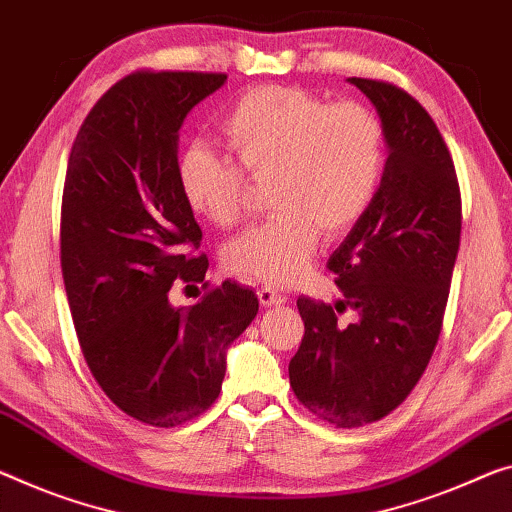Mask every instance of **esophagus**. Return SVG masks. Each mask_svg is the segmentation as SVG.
Segmentation results:
<instances>
[{"label":"esophagus","instance_id":"34e87169","mask_svg":"<svg viewBox=\"0 0 512 512\" xmlns=\"http://www.w3.org/2000/svg\"><path fill=\"white\" fill-rule=\"evenodd\" d=\"M256 295H258V302H261L263 306H281V304H286V297H283L281 293H277V290L270 288V286L258 288Z\"/></svg>","mask_w":512,"mask_h":512}]
</instances>
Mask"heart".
Instances as JSON below:
<instances>
[{
    "mask_svg": "<svg viewBox=\"0 0 512 512\" xmlns=\"http://www.w3.org/2000/svg\"><path fill=\"white\" fill-rule=\"evenodd\" d=\"M222 137L238 160L206 146L187 148L178 183L187 206L219 229L245 215L249 183H272L279 212L231 240L224 265L242 279L288 286L302 277L327 238L348 233L371 208L387 162V132L361 102L327 105L297 86H258L235 100Z\"/></svg>",
    "mask_w": 512,
    "mask_h": 512,
    "instance_id": "obj_1",
    "label": "heart"
}]
</instances>
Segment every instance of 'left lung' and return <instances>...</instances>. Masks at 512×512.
<instances>
[{
	"mask_svg": "<svg viewBox=\"0 0 512 512\" xmlns=\"http://www.w3.org/2000/svg\"><path fill=\"white\" fill-rule=\"evenodd\" d=\"M350 84L380 114L389 157L371 208L329 256L345 300H297L304 336L288 366L297 400L336 428L380 421L421 380L442 334L462 229L453 157L421 102L382 80ZM345 308L360 320L341 326Z\"/></svg>",
	"mask_w": 512,
	"mask_h": 512,
	"instance_id": "left-lung-1",
	"label": "left lung"
}]
</instances>
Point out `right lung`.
Returning <instances> with one entry per match:
<instances>
[{
  "label": "right lung",
  "instance_id": "add662e5",
  "mask_svg": "<svg viewBox=\"0 0 512 512\" xmlns=\"http://www.w3.org/2000/svg\"><path fill=\"white\" fill-rule=\"evenodd\" d=\"M224 73L137 70L93 105L61 199V274L91 375L132 419L176 428L215 403L226 348L256 318L254 290L210 286L201 229L178 183V130ZM204 283L194 307L170 286Z\"/></svg>",
  "mask_w": 512,
  "mask_h": 512
}]
</instances>
